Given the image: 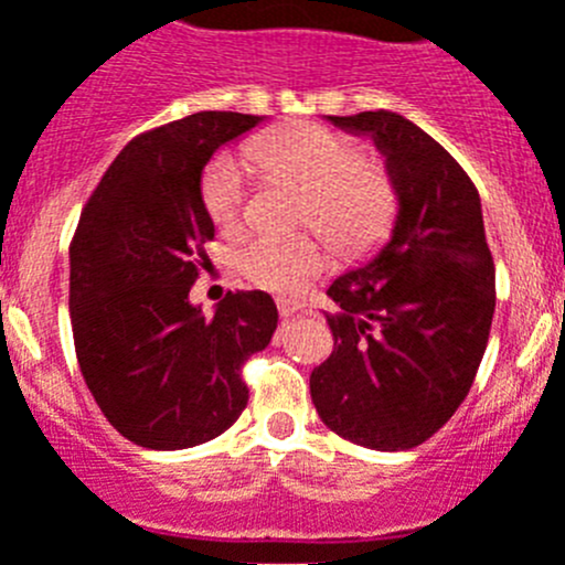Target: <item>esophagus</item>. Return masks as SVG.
<instances>
[{
	"instance_id": "esophagus-1",
	"label": "esophagus",
	"mask_w": 565,
	"mask_h": 565,
	"mask_svg": "<svg viewBox=\"0 0 565 565\" xmlns=\"http://www.w3.org/2000/svg\"><path fill=\"white\" fill-rule=\"evenodd\" d=\"M300 309H303V307H300L298 300H289V298H281V300H278V315H281L284 320L292 318V315H298Z\"/></svg>"
}]
</instances>
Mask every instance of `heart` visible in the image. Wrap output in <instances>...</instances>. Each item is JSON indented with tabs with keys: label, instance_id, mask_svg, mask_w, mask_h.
<instances>
[{
	"label": "heart",
	"instance_id": "heart-1",
	"mask_svg": "<svg viewBox=\"0 0 565 565\" xmlns=\"http://www.w3.org/2000/svg\"><path fill=\"white\" fill-rule=\"evenodd\" d=\"M245 156L265 178L303 192L298 225L323 234L348 262L376 250L393 231L398 189L382 163L362 158L354 139L318 122H295L258 136ZM203 203L223 234L245 225V178L231 156H220L205 172ZM236 267L267 292L298 295L329 267V250L318 236H258L239 247Z\"/></svg>",
	"mask_w": 565,
	"mask_h": 565
}]
</instances>
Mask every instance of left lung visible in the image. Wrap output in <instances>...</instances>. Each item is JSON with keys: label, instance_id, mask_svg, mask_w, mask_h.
<instances>
[{"label": "left lung", "instance_id": "1", "mask_svg": "<svg viewBox=\"0 0 565 565\" xmlns=\"http://www.w3.org/2000/svg\"><path fill=\"white\" fill-rule=\"evenodd\" d=\"M371 136L398 189L387 245L329 287L334 351L309 379L323 424L376 451L415 449L466 402L497 309L479 192L429 134L393 110L329 116Z\"/></svg>", "mask_w": 565, "mask_h": 565}]
</instances>
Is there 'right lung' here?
Instances as JSON below:
<instances>
[{
  "label": "right lung",
  "instance_id": "right-lung-1",
  "mask_svg": "<svg viewBox=\"0 0 565 565\" xmlns=\"http://www.w3.org/2000/svg\"><path fill=\"white\" fill-rule=\"evenodd\" d=\"M262 116L200 110L136 136L88 198L68 247V312L81 373L108 424L136 446L192 449L247 404L242 365L270 345L278 309L262 289L214 315L189 300L214 239L200 178Z\"/></svg>",
  "mask_w": 565,
  "mask_h": 565
}]
</instances>
